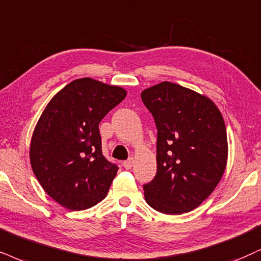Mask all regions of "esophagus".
<instances>
[{
    "mask_svg": "<svg viewBox=\"0 0 261 261\" xmlns=\"http://www.w3.org/2000/svg\"><path fill=\"white\" fill-rule=\"evenodd\" d=\"M123 167L125 169H130L132 167H133V159H129L127 161H124L123 162Z\"/></svg>",
    "mask_w": 261,
    "mask_h": 261,
    "instance_id": "esophagus-1",
    "label": "esophagus"
}]
</instances>
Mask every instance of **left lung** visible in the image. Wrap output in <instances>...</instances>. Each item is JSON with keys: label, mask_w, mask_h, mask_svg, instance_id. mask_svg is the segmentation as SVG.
Listing matches in <instances>:
<instances>
[{"label": "left lung", "mask_w": 261, "mask_h": 261, "mask_svg": "<svg viewBox=\"0 0 261 261\" xmlns=\"http://www.w3.org/2000/svg\"><path fill=\"white\" fill-rule=\"evenodd\" d=\"M157 128L155 178L143 186L147 204L165 214L198 207L219 184L227 161L226 128L207 96L172 82L141 93Z\"/></svg>", "instance_id": "left-lung-1"}]
</instances>
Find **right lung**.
Wrapping results in <instances>:
<instances>
[{
	"label": "right lung",
	"instance_id": "1",
	"mask_svg": "<svg viewBox=\"0 0 261 261\" xmlns=\"http://www.w3.org/2000/svg\"><path fill=\"white\" fill-rule=\"evenodd\" d=\"M121 87L80 79L48 102L30 145L32 170L54 201L70 211L95 205L108 195L118 167L102 155L99 123L125 98Z\"/></svg>",
	"mask_w": 261,
	"mask_h": 261
}]
</instances>
